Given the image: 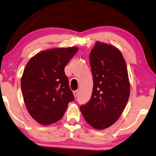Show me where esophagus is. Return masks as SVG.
Here are the masks:
<instances>
[{"instance_id": "obj_1", "label": "esophagus", "mask_w": 156, "mask_h": 156, "mask_svg": "<svg viewBox=\"0 0 156 156\" xmlns=\"http://www.w3.org/2000/svg\"><path fill=\"white\" fill-rule=\"evenodd\" d=\"M73 95H74V97H75V98H76V97L77 96V95H78V90L74 91L73 92Z\"/></svg>"}]
</instances>
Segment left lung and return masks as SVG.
Returning <instances> with one entry per match:
<instances>
[{"label":"left lung","instance_id":"1","mask_svg":"<svg viewBox=\"0 0 156 156\" xmlns=\"http://www.w3.org/2000/svg\"><path fill=\"white\" fill-rule=\"evenodd\" d=\"M93 77L91 99L80 110L85 120L98 130L115 123L124 111L130 95L126 63L118 48L96 41L90 53Z\"/></svg>","mask_w":156,"mask_h":156}]
</instances>
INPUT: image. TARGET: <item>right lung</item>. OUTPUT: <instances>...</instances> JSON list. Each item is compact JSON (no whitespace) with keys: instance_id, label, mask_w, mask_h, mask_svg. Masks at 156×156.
I'll list each match as a JSON object with an SVG mask.
<instances>
[{"instance_id":"add662e5","label":"right lung","mask_w":156,"mask_h":156,"mask_svg":"<svg viewBox=\"0 0 156 156\" xmlns=\"http://www.w3.org/2000/svg\"><path fill=\"white\" fill-rule=\"evenodd\" d=\"M77 47L54 48L41 51L28 61L20 86L27 111L43 125L62 118L74 95L64 68L77 52Z\"/></svg>"}]
</instances>
